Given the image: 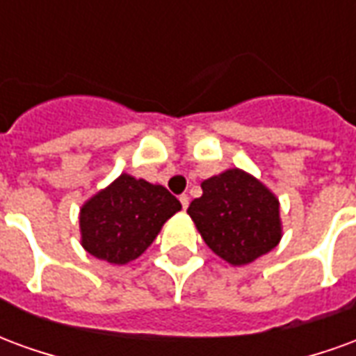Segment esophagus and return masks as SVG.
Listing matches in <instances>:
<instances>
[{"mask_svg": "<svg viewBox=\"0 0 356 356\" xmlns=\"http://www.w3.org/2000/svg\"><path fill=\"white\" fill-rule=\"evenodd\" d=\"M179 202H181L183 209L188 208V196H186V194H181V196H179Z\"/></svg>", "mask_w": 356, "mask_h": 356, "instance_id": "34e87169", "label": "esophagus"}]
</instances>
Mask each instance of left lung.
Instances as JSON below:
<instances>
[{
  "mask_svg": "<svg viewBox=\"0 0 356 356\" xmlns=\"http://www.w3.org/2000/svg\"><path fill=\"white\" fill-rule=\"evenodd\" d=\"M186 213L209 250L234 267L268 254L282 238L278 198L238 168L206 179Z\"/></svg>",
  "mask_w": 356,
  "mask_h": 356,
  "instance_id": "left-lung-1",
  "label": "left lung"
}]
</instances>
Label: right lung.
I'll use <instances>...</instances> for the list:
<instances>
[{"label": "right lung", "instance_id": "add662e5", "mask_svg": "<svg viewBox=\"0 0 356 356\" xmlns=\"http://www.w3.org/2000/svg\"><path fill=\"white\" fill-rule=\"evenodd\" d=\"M179 209L181 202L168 188L122 173L81 206V246L97 259L125 265L154 242Z\"/></svg>", "mask_w": 356, "mask_h": 356}]
</instances>
